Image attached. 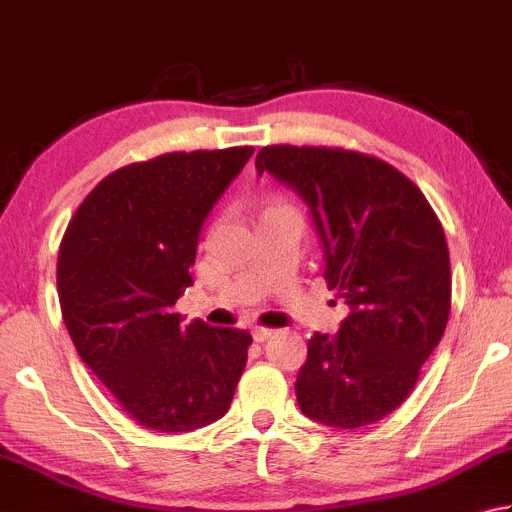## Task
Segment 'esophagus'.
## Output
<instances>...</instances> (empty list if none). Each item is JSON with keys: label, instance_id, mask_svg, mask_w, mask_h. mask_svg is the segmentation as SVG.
<instances>
[{"label": "esophagus", "instance_id": "obj_1", "mask_svg": "<svg viewBox=\"0 0 512 512\" xmlns=\"http://www.w3.org/2000/svg\"><path fill=\"white\" fill-rule=\"evenodd\" d=\"M270 337H273V330H270V328H262V326H259V328L253 330V339H255L257 344H264L266 339H270Z\"/></svg>", "mask_w": 512, "mask_h": 512}]
</instances>
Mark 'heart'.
I'll return each instance as SVG.
<instances>
[{"label": "heart", "instance_id": "1", "mask_svg": "<svg viewBox=\"0 0 512 512\" xmlns=\"http://www.w3.org/2000/svg\"><path fill=\"white\" fill-rule=\"evenodd\" d=\"M270 208H275V206H270Z\"/></svg>", "mask_w": 512, "mask_h": 512}]
</instances>
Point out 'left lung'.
Instances as JSON below:
<instances>
[{"instance_id":"1","label":"left lung","mask_w":512,"mask_h":512,"mask_svg":"<svg viewBox=\"0 0 512 512\" xmlns=\"http://www.w3.org/2000/svg\"><path fill=\"white\" fill-rule=\"evenodd\" d=\"M270 173L310 206L326 248V284L350 306L335 335L308 339L295 393L335 428L375 424L402 406L450 315L444 228L422 190L373 155L328 146H264Z\"/></svg>"}]
</instances>
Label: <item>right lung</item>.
I'll list each match as a JSON object with an SVG mask.
<instances>
[{
    "mask_svg": "<svg viewBox=\"0 0 512 512\" xmlns=\"http://www.w3.org/2000/svg\"><path fill=\"white\" fill-rule=\"evenodd\" d=\"M253 146L164 153L117 168L68 222L57 255L62 317L79 357L128 417L188 433L226 415L253 337L195 319L177 299L193 284L199 230Z\"/></svg>",
    "mask_w": 512,
    "mask_h": 512,
    "instance_id": "right-lung-1",
    "label": "right lung"
}]
</instances>
